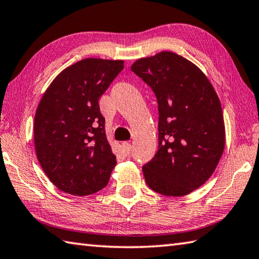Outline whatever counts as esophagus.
<instances>
[{"label":"esophagus","instance_id":"esophagus-1","mask_svg":"<svg viewBox=\"0 0 259 259\" xmlns=\"http://www.w3.org/2000/svg\"><path fill=\"white\" fill-rule=\"evenodd\" d=\"M120 149H121V152H123L124 155H130L131 150H132V145L127 142H123L120 145Z\"/></svg>","mask_w":259,"mask_h":259}]
</instances>
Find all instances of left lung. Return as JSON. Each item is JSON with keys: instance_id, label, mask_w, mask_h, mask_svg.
Segmentation results:
<instances>
[{"instance_id": "8db88e82", "label": "left lung", "mask_w": 259, "mask_h": 259, "mask_svg": "<svg viewBox=\"0 0 259 259\" xmlns=\"http://www.w3.org/2000/svg\"><path fill=\"white\" fill-rule=\"evenodd\" d=\"M131 70L152 88L159 108V150L143 165L148 186L184 196L211 177L226 145L222 107L206 75L172 52L135 61Z\"/></svg>"}]
</instances>
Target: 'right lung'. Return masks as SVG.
Returning a JSON list of instances; mask_svg holds the SVG:
<instances>
[{
  "label": "right lung",
  "mask_w": 259,
  "mask_h": 259,
  "mask_svg": "<svg viewBox=\"0 0 259 259\" xmlns=\"http://www.w3.org/2000/svg\"><path fill=\"white\" fill-rule=\"evenodd\" d=\"M124 69V61L84 58L53 80L37 107L36 155L62 192L84 196L104 188L116 165L99 98Z\"/></svg>",
  "instance_id": "right-lung-1"
}]
</instances>
